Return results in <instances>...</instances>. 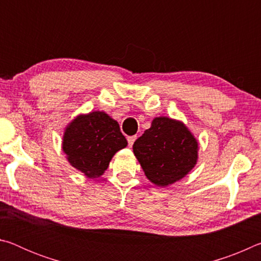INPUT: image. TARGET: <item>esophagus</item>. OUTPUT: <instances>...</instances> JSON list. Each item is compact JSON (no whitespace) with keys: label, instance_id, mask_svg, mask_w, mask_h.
Listing matches in <instances>:
<instances>
[{"label":"esophagus","instance_id":"obj_1","mask_svg":"<svg viewBox=\"0 0 261 261\" xmlns=\"http://www.w3.org/2000/svg\"><path fill=\"white\" fill-rule=\"evenodd\" d=\"M136 139H137V136H130V137H127V143H129V146H130V147L132 146V145H134Z\"/></svg>","mask_w":261,"mask_h":261}]
</instances>
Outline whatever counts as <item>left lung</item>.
<instances>
[{"label": "left lung", "mask_w": 261, "mask_h": 261, "mask_svg": "<svg viewBox=\"0 0 261 261\" xmlns=\"http://www.w3.org/2000/svg\"><path fill=\"white\" fill-rule=\"evenodd\" d=\"M132 149L149 182L165 188L193 169L199 144L182 121L159 116L153 118L151 127L135 141Z\"/></svg>", "instance_id": "obj_1"}]
</instances>
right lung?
I'll return each instance as SVG.
<instances>
[{"label":"right lung","mask_w":261,"mask_h":261,"mask_svg":"<svg viewBox=\"0 0 261 261\" xmlns=\"http://www.w3.org/2000/svg\"><path fill=\"white\" fill-rule=\"evenodd\" d=\"M127 146L117 121L105 112L79 114L65 126L62 149L74 169L87 178H98L113 156Z\"/></svg>","instance_id":"right-lung-1"}]
</instances>
